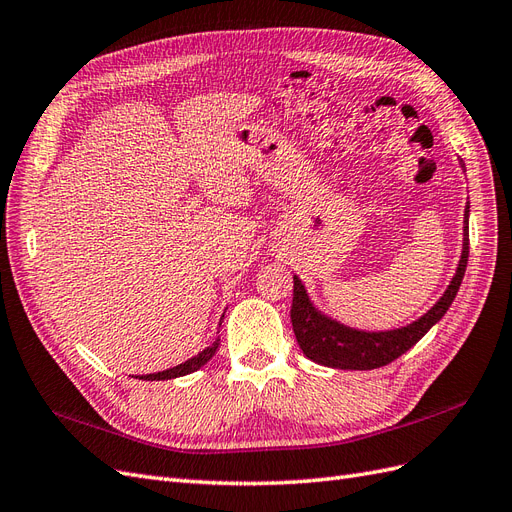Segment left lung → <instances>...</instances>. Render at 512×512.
<instances>
[{
    "label": "left lung",
    "instance_id": "8db88e82",
    "mask_svg": "<svg viewBox=\"0 0 512 512\" xmlns=\"http://www.w3.org/2000/svg\"><path fill=\"white\" fill-rule=\"evenodd\" d=\"M461 168L466 170L461 162ZM468 218H470V203L463 211V247L459 256V265L453 275L451 284L444 290L442 297L436 301L431 309L416 318L406 327L391 329V331H361L352 329L348 324L337 322L322 314L320 309L309 299V294L303 282L294 275V292H292V331L294 337L303 350L307 359H312L318 365L335 367V369H378L382 365H389L397 356L408 352L418 339H421L433 324H436L446 309L457 297V290L461 286L463 273L468 267V254H470V239H468Z\"/></svg>",
    "mask_w": 512,
    "mask_h": 512
}]
</instances>
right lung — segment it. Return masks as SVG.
Returning a JSON list of instances; mask_svg holds the SVG:
<instances>
[{"instance_id": "1", "label": "right lung", "mask_w": 512, "mask_h": 512, "mask_svg": "<svg viewBox=\"0 0 512 512\" xmlns=\"http://www.w3.org/2000/svg\"><path fill=\"white\" fill-rule=\"evenodd\" d=\"M224 318V316H222ZM222 324V322H220ZM220 346V337L215 339V342L211 346H207L205 350H200L196 356H192V359H188L185 363L177 365V367H170V369H164V371H158V374H147V376H138L141 380H170V378H181V376H188L192 374V371H198L203 365H207L211 361V356L215 354V350H218ZM136 378V376H134Z\"/></svg>"}]
</instances>
